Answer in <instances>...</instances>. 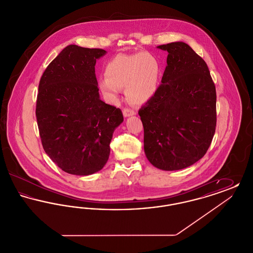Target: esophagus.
<instances>
[{
    "instance_id": "1",
    "label": "esophagus",
    "mask_w": 253,
    "mask_h": 253,
    "mask_svg": "<svg viewBox=\"0 0 253 253\" xmlns=\"http://www.w3.org/2000/svg\"><path fill=\"white\" fill-rule=\"evenodd\" d=\"M133 115H135V112L132 110V109L126 108L123 110V116L125 117V118H128V117H131V116H133Z\"/></svg>"
}]
</instances>
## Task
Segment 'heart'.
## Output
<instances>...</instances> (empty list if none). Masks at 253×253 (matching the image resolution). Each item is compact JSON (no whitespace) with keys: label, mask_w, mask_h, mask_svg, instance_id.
I'll return each mask as SVG.
<instances>
[{"label":"heart","mask_w":253,"mask_h":253,"mask_svg":"<svg viewBox=\"0 0 253 253\" xmlns=\"http://www.w3.org/2000/svg\"><path fill=\"white\" fill-rule=\"evenodd\" d=\"M161 75L157 58L146 52L132 55L120 54L108 61L105 78L98 82L99 90L111 101L118 99L121 88L136 105L144 104L156 95Z\"/></svg>","instance_id":"heart-1"}]
</instances>
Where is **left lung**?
I'll list each match as a JSON object with an SVG mask.
<instances>
[{
    "label": "left lung",
    "instance_id": "1",
    "mask_svg": "<svg viewBox=\"0 0 253 253\" xmlns=\"http://www.w3.org/2000/svg\"><path fill=\"white\" fill-rule=\"evenodd\" d=\"M167 66L156 95L138 111L144 152L153 166L177 170L204 157L216 126V91L208 65L192 47L159 45Z\"/></svg>",
    "mask_w": 253,
    "mask_h": 253
}]
</instances>
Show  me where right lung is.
<instances>
[{
	"label": "right lung",
	"mask_w": 253,
	"mask_h": 253,
	"mask_svg": "<svg viewBox=\"0 0 253 253\" xmlns=\"http://www.w3.org/2000/svg\"><path fill=\"white\" fill-rule=\"evenodd\" d=\"M103 49L70 44L49 63L37 96L36 117L44 152L58 167L89 175L104 167L121 109L99 98L95 74Z\"/></svg>",
	"instance_id": "right-lung-1"
}]
</instances>
